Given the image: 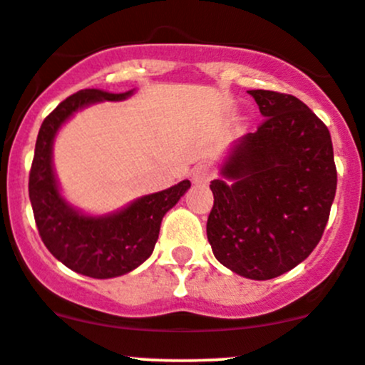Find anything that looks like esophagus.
I'll list each match as a JSON object with an SVG mask.
<instances>
[{
    "mask_svg": "<svg viewBox=\"0 0 365 365\" xmlns=\"http://www.w3.org/2000/svg\"><path fill=\"white\" fill-rule=\"evenodd\" d=\"M212 178H214V169L208 164H205V162H201V164H197L196 168L192 169V182L197 183V185H205V183L210 182Z\"/></svg>",
    "mask_w": 365,
    "mask_h": 365,
    "instance_id": "1",
    "label": "esophagus"
}]
</instances>
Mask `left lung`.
Masks as SVG:
<instances>
[{
    "label": "left lung",
    "instance_id": "left-lung-1",
    "mask_svg": "<svg viewBox=\"0 0 365 365\" xmlns=\"http://www.w3.org/2000/svg\"><path fill=\"white\" fill-rule=\"evenodd\" d=\"M264 115L210 183L207 237L225 267L271 280L305 260L321 240L337 189L327 125L296 96L250 91Z\"/></svg>",
    "mask_w": 365,
    "mask_h": 365
}]
</instances>
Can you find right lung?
Wrapping results in <instances>:
<instances>
[{"instance_id":"1","label":"right lung","mask_w":365,"mask_h":365,"mask_svg":"<svg viewBox=\"0 0 365 365\" xmlns=\"http://www.w3.org/2000/svg\"><path fill=\"white\" fill-rule=\"evenodd\" d=\"M85 88L62 101L38 130L28 180L35 225L49 253L66 267L91 278H114L139 267L151 253L162 217L190 187L189 180L162 192L133 201L119 214L87 217L60 197L51 168V144L56 130L78 108L96 101H119L130 96Z\"/></svg>"}]
</instances>
